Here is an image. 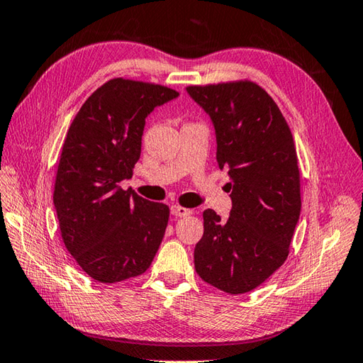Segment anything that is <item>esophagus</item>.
Segmentation results:
<instances>
[{
    "label": "esophagus",
    "instance_id": "1",
    "mask_svg": "<svg viewBox=\"0 0 363 363\" xmlns=\"http://www.w3.org/2000/svg\"><path fill=\"white\" fill-rule=\"evenodd\" d=\"M192 211L191 209H188V208H183V206H171V214L174 216V217H186V216H189Z\"/></svg>",
    "mask_w": 363,
    "mask_h": 363
}]
</instances>
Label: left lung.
Segmentation results:
<instances>
[{
	"mask_svg": "<svg viewBox=\"0 0 363 363\" xmlns=\"http://www.w3.org/2000/svg\"><path fill=\"white\" fill-rule=\"evenodd\" d=\"M186 91L213 121L216 158L228 171L233 202L227 220L203 211L196 272L223 292L245 294L284 264L300 219L294 136L275 101L250 80Z\"/></svg>",
	"mask_w": 363,
	"mask_h": 363,
	"instance_id": "1",
	"label": "left lung"
}]
</instances>
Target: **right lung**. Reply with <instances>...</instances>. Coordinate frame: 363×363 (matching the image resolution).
<instances>
[{
  "label": "right lung",
  "instance_id": "add662e5",
  "mask_svg": "<svg viewBox=\"0 0 363 363\" xmlns=\"http://www.w3.org/2000/svg\"><path fill=\"white\" fill-rule=\"evenodd\" d=\"M179 98L163 85L111 79L72 119L57 167L54 206L62 239L88 277L118 283L149 269L169 208L124 191L141 155L146 118Z\"/></svg>",
  "mask_w": 363,
  "mask_h": 363
}]
</instances>
